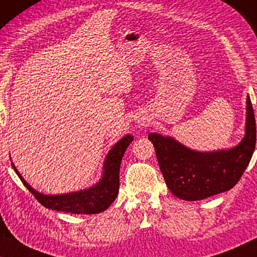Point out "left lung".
Returning <instances> with one entry per match:
<instances>
[{
	"label": "left lung",
	"instance_id": "8db88e82",
	"mask_svg": "<svg viewBox=\"0 0 257 257\" xmlns=\"http://www.w3.org/2000/svg\"><path fill=\"white\" fill-rule=\"evenodd\" d=\"M245 103L244 136L230 149L201 153L171 136L149 134L166 186L173 196L196 201L235 186L251 160L256 143V123L249 95Z\"/></svg>",
	"mask_w": 257,
	"mask_h": 257
}]
</instances>
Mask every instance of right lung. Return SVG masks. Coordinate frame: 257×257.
Returning <instances> with one entry per match:
<instances>
[{"label":"right lung","mask_w":257,"mask_h":257,"mask_svg":"<svg viewBox=\"0 0 257 257\" xmlns=\"http://www.w3.org/2000/svg\"><path fill=\"white\" fill-rule=\"evenodd\" d=\"M133 140L134 137L128 134L111 147L104 158L102 175L99 182L85 190L74 191L70 193L45 194L38 192L37 190L29 185L27 180L21 176L13 162L12 164L22 183L44 207L53 209V211L72 213V214H97V213L106 211L111 202L116 199L118 186H120L121 161Z\"/></svg>","instance_id":"right-lung-1"}]
</instances>
